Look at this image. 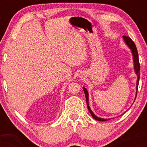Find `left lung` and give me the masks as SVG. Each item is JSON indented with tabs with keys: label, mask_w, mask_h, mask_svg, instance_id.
Here are the masks:
<instances>
[{
	"label": "left lung",
	"mask_w": 147,
	"mask_h": 147,
	"mask_svg": "<svg viewBox=\"0 0 147 147\" xmlns=\"http://www.w3.org/2000/svg\"><path fill=\"white\" fill-rule=\"evenodd\" d=\"M123 38H124V40L125 41L126 43L128 45V46L132 50V53L133 55V61H134V65H135V70H136V72L137 73L138 75V80H137V87H136V89H137V92H138V84H139V80H140V62H139V58H138V50H137V48H136V45H135L134 42L132 41L131 38L129 36H123ZM84 93H85V96H86V103H87V106L89 112L90 113L92 117L94 118V119H96V120L98 121H101V122H104V121H107L109 119H102V118H99L98 117L95 115V114L92 113V111H91L90 106H89L88 104V93L86 89L85 88H83ZM136 96H137V93H136Z\"/></svg>",
	"instance_id": "left-lung-1"
}]
</instances>
